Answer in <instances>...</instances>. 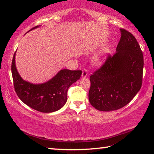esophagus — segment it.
I'll use <instances>...</instances> for the list:
<instances>
[{
	"label": "esophagus",
	"mask_w": 154,
	"mask_h": 154,
	"mask_svg": "<svg viewBox=\"0 0 154 154\" xmlns=\"http://www.w3.org/2000/svg\"><path fill=\"white\" fill-rule=\"evenodd\" d=\"M88 73L87 69H83V71H82V77H87V76H88Z\"/></svg>",
	"instance_id": "obj_1"
}]
</instances>
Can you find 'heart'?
<instances>
[{
	"label": "heart",
	"mask_w": 154,
	"mask_h": 154,
	"mask_svg": "<svg viewBox=\"0 0 154 154\" xmlns=\"http://www.w3.org/2000/svg\"><path fill=\"white\" fill-rule=\"evenodd\" d=\"M104 61V58L103 56L99 55V56H96V57H94V63L96 65H100Z\"/></svg>",
	"instance_id": "heart-1"
}]
</instances>
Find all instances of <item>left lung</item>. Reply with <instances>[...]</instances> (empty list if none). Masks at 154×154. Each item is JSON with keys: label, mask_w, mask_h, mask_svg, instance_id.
Masks as SVG:
<instances>
[{"label": "left lung", "mask_w": 154, "mask_h": 154, "mask_svg": "<svg viewBox=\"0 0 154 154\" xmlns=\"http://www.w3.org/2000/svg\"><path fill=\"white\" fill-rule=\"evenodd\" d=\"M121 38L113 56L91 75L89 101L100 111L126 106L140 90L143 82V55L132 34L120 28Z\"/></svg>", "instance_id": "1"}]
</instances>
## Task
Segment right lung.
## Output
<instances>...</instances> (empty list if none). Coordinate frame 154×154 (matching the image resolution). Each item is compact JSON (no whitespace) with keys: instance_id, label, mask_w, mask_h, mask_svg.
Listing matches in <instances>:
<instances>
[{"instance_id":"obj_1","label":"right lung","mask_w":154,"mask_h":154,"mask_svg":"<svg viewBox=\"0 0 154 154\" xmlns=\"http://www.w3.org/2000/svg\"><path fill=\"white\" fill-rule=\"evenodd\" d=\"M38 27L36 26L30 30ZM15 52L11 72L15 92L20 100L30 107L43 113H51L61 109L67 100L69 88L79 79L82 71L62 69L48 82L33 84L20 77L15 66Z\"/></svg>"}]
</instances>
